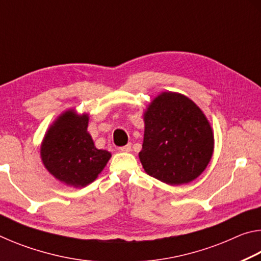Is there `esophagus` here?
Wrapping results in <instances>:
<instances>
[{
	"instance_id": "obj_1",
	"label": "esophagus",
	"mask_w": 261,
	"mask_h": 261,
	"mask_svg": "<svg viewBox=\"0 0 261 261\" xmlns=\"http://www.w3.org/2000/svg\"><path fill=\"white\" fill-rule=\"evenodd\" d=\"M118 151L120 152H130L131 151V144H127L125 146L118 147Z\"/></svg>"
}]
</instances>
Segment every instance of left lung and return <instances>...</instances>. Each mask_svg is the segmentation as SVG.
Listing matches in <instances>:
<instances>
[{
    "mask_svg": "<svg viewBox=\"0 0 261 261\" xmlns=\"http://www.w3.org/2000/svg\"><path fill=\"white\" fill-rule=\"evenodd\" d=\"M144 121L139 159L149 176L179 185L205 170L213 154L214 137L204 113L193 101L165 92L148 106Z\"/></svg>",
    "mask_w": 261,
    "mask_h": 261,
    "instance_id": "left-lung-1",
    "label": "left lung"
}]
</instances>
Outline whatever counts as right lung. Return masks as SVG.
Masks as SVG:
<instances>
[{"mask_svg":"<svg viewBox=\"0 0 261 261\" xmlns=\"http://www.w3.org/2000/svg\"><path fill=\"white\" fill-rule=\"evenodd\" d=\"M87 123V115L65 112L50 126L41 145L47 170L61 182L76 188L93 182L112 156L108 151L94 146Z\"/></svg>","mask_w":261,"mask_h":261,"instance_id":"1","label":"right lung"}]
</instances>
